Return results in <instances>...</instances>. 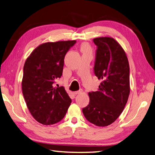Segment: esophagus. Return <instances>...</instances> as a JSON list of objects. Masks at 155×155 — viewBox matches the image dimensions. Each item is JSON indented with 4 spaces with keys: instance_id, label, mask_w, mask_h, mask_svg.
Returning a JSON list of instances; mask_svg holds the SVG:
<instances>
[{
    "instance_id": "obj_1",
    "label": "esophagus",
    "mask_w": 155,
    "mask_h": 155,
    "mask_svg": "<svg viewBox=\"0 0 155 155\" xmlns=\"http://www.w3.org/2000/svg\"><path fill=\"white\" fill-rule=\"evenodd\" d=\"M82 92V90H80L79 91H74V94H75V95H77V94H80Z\"/></svg>"
}]
</instances>
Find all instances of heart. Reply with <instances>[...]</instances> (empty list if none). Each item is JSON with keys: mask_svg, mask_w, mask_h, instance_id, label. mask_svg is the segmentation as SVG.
I'll return each mask as SVG.
<instances>
[{"mask_svg": "<svg viewBox=\"0 0 155 155\" xmlns=\"http://www.w3.org/2000/svg\"><path fill=\"white\" fill-rule=\"evenodd\" d=\"M81 49L83 51H90V48L89 45L86 43H84L83 45H81Z\"/></svg>", "mask_w": 155, "mask_h": 155, "instance_id": "obj_1", "label": "heart"}]
</instances>
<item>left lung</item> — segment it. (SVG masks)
<instances>
[{
	"label": "left lung",
	"mask_w": 155,
	"mask_h": 155,
	"mask_svg": "<svg viewBox=\"0 0 155 155\" xmlns=\"http://www.w3.org/2000/svg\"><path fill=\"white\" fill-rule=\"evenodd\" d=\"M97 46L94 71L102 80L96 91L88 93L90 103L82 109L88 121L97 126L114 122L130 94V67L124 50L112 37L93 39Z\"/></svg>",
	"instance_id": "1"
}]
</instances>
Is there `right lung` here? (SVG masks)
I'll list each match as a JSON object with an SVG mask.
<instances>
[{
    "mask_svg": "<svg viewBox=\"0 0 155 155\" xmlns=\"http://www.w3.org/2000/svg\"><path fill=\"white\" fill-rule=\"evenodd\" d=\"M76 41L48 42L33 50L23 68L22 91L31 115L51 125L64 118L71 100L64 86L55 87L61 77L65 55Z\"/></svg>",
    "mask_w": 155,
    "mask_h": 155,
    "instance_id": "1",
    "label": "right lung"
}]
</instances>
